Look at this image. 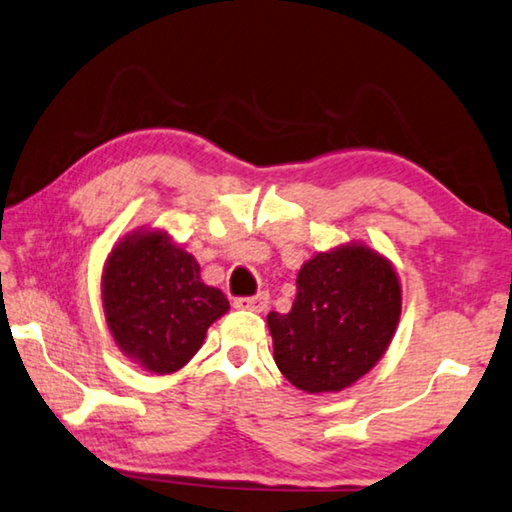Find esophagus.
Here are the masks:
<instances>
[{
  "instance_id": "obj_1",
  "label": "esophagus",
  "mask_w": 512,
  "mask_h": 512,
  "mask_svg": "<svg viewBox=\"0 0 512 512\" xmlns=\"http://www.w3.org/2000/svg\"><path fill=\"white\" fill-rule=\"evenodd\" d=\"M234 305H237L239 310L264 312L266 307H269V294H266V291H259V294H255V296H241L234 300Z\"/></svg>"
}]
</instances>
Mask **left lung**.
<instances>
[{"label": "left lung", "instance_id": "1", "mask_svg": "<svg viewBox=\"0 0 512 512\" xmlns=\"http://www.w3.org/2000/svg\"><path fill=\"white\" fill-rule=\"evenodd\" d=\"M287 314L269 312L273 360L307 394L342 392L376 364L401 316V285L362 243L316 253L296 278Z\"/></svg>", "mask_w": 512, "mask_h": 512}]
</instances>
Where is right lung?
<instances>
[{"label": "right lung", "instance_id": "right-lung-1", "mask_svg": "<svg viewBox=\"0 0 512 512\" xmlns=\"http://www.w3.org/2000/svg\"><path fill=\"white\" fill-rule=\"evenodd\" d=\"M102 303L109 330L127 358L152 373L182 369L207 328L230 310L221 289L200 280L196 257L166 232H134L104 264Z\"/></svg>", "mask_w": 512, "mask_h": 512}]
</instances>
